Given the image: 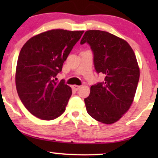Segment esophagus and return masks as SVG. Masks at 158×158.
Listing matches in <instances>:
<instances>
[{"label": "esophagus", "mask_w": 158, "mask_h": 158, "mask_svg": "<svg viewBox=\"0 0 158 158\" xmlns=\"http://www.w3.org/2000/svg\"><path fill=\"white\" fill-rule=\"evenodd\" d=\"M73 88L75 90H79V88H80V86H79V85H73Z\"/></svg>", "instance_id": "esophagus-1"}]
</instances>
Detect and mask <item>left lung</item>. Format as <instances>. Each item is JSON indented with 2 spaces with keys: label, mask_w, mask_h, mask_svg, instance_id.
<instances>
[{
  "label": "left lung",
  "mask_w": 158,
  "mask_h": 158,
  "mask_svg": "<svg viewBox=\"0 0 158 158\" xmlns=\"http://www.w3.org/2000/svg\"><path fill=\"white\" fill-rule=\"evenodd\" d=\"M88 43L94 54L97 73L105 81L90 87L85 98L86 110L91 117L105 124L119 120L129 109L139 78L135 52L127 41L108 32L88 30L80 44Z\"/></svg>",
  "instance_id": "1"
}]
</instances>
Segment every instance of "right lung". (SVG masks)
Listing matches in <instances>:
<instances>
[{
  "label": "right lung",
  "instance_id": "right-lung-1",
  "mask_svg": "<svg viewBox=\"0 0 158 158\" xmlns=\"http://www.w3.org/2000/svg\"><path fill=\"white\" fill-rule=\"evenodd\" d=\"M83 32L49 30L32 37L21 48L16 89L25 108L38 118L51 120L64 113L72 90L64 79L56 81V76Z\"/></svg>",
  "mask_w": 158,
  "mask_h": 158
}]
</instances>
